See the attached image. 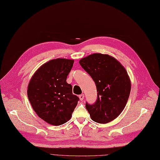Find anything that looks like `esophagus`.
Listing matches in <instances>:
<instances>
[{"label": "esophagus", "instance_id": "34e87169", "mask_svg": "<svg viewBox=\"0 0 160 160\" xmlns=\"http://www.w3.org/2000/svg\"><path fill=\"white\" fill-rule=\"evenodd\" d=\"M84 97V95H83V94H82V95H79V98H80V101H83Z\"/></svg>", "mask_w": 160, "mask_h": 160}]
</instances>
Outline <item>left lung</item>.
<instances>
[{
	"label": "left lung",
	"instance_id": "left-lung-1",
	"mask_svg": "<svg viewBox=\"0 0 160 160\" xmlns=\"http://www.w3.org/2000/svg\"><path fill=\"white\" fill-rule=\"evenodd\" d=\"M97 87V99L86 103L91 119L99 124L113 120L124 110L131 89L130 78L124 66L114 57L94 53L80 60Z\"/></svg>",
	"mask_w": 160,
	"mask_h": 160
}]
</instances>
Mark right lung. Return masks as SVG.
Returning <instances> with one entry per match:
<instances>
[{
	"mask_svg": "<svg viewBox=\"0 0 160 160\" xmlns=\"http://www.w3.org/2000/svg\"><path fill=\"white\" fill-rule=\"evenodd\" d=\"M74 61L58 58L43 64L34 73L28 87V97L39 118L53 126L70 120L79 98L73 95L67 77Z\"/></svg>",
	"mask_w": 160,
	"mask_h": 160,
	"instance_id": "right-lung-1",
	"label": "right lung"
}]
</instances>
